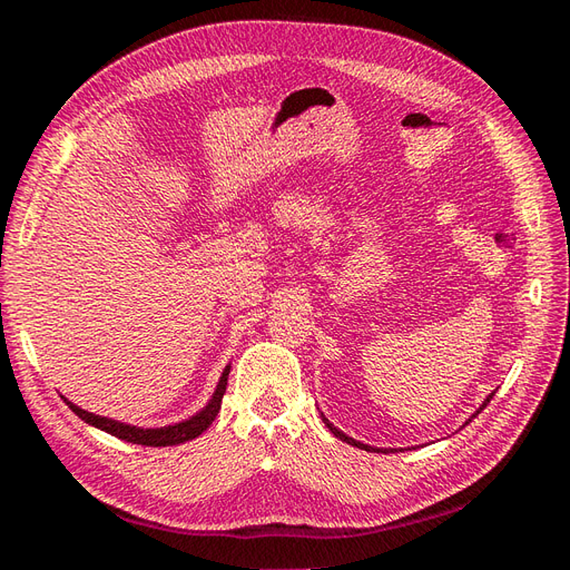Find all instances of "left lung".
<instances>
[{
    "label": "left lung",
    "instance_id": "left-lung-1",
    "mask_svg": "<svg viewBox=\"0 0 570 570\" xmlns=\"http://www.w3.org/2000/svg\"><path fill=\"white\" fill-rule=\"evenodd\" d=\"M492 394H494V392H492ZM492 394L488 396V400H485V402H482V406H480V409H478V411L473 413V416H471V419H475V416H478V413H480L482 409H485V406H488V402L492 400ZM323 421H325V425H327V428H331V433H333L335 438H340L342 442H347V444H354V446H358V450H366V452H371V450H373V446H368V444H361V442H356V440L347 438V435H344V433H340V430H337V428H335L333 423H327V419H323Z\"/></svg>",
    "mask_w": 570,
    "mask_h": 570
}]
</instances>
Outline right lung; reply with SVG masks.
Instances as JSON below:
<instances>
[{"label":"right lung","instance_id":"add662e5","mask_svg":"<svg viewBox=\"0 0 570 570\" xmlns=\"http://www.w3.org/2000/svg\"><path fill=\"white\" fill-rule=\"evenodd\" d=\"M228 373H230V366H226V371H223L218 387L212 396V402L206 404L197 413V416H193L189 421H183V423H176V425H168V428H135V425L118 423V421H111V419H105V416H95V413L82 411L73 402H68L66 396H63V402L71 406V411L76 413V416H80L85 423L105 430V433H109L118 440H126V442H132V444H145V446H174V444H183L187 440L199 438L204 430L214 423V419L218 416V411H220L223 394H226Z\"/></svg>","mask_w":570,"mask_h":570}]
</instances>
